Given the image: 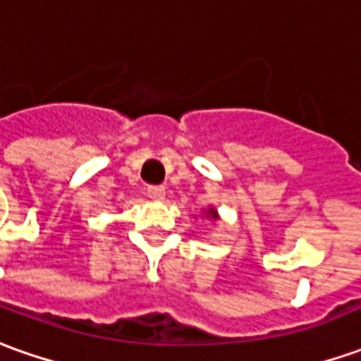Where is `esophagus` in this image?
Masks as SVG:
<instances>
[{"label":"esophagus","instance_id":"34e87169","mask_svg":"<svg viewBox=\"0 0 361 361\" xmlns=\"http://www.w3.org/2000/svg\"><path fill=\"white\" fill-rule=\"evenodd\" d=\"M146 193H148L149 200L160 201L164 200V195H166V188H164V185H148Z\"/></svg>","mask_w":361,"mask_h":361}]
</instances>
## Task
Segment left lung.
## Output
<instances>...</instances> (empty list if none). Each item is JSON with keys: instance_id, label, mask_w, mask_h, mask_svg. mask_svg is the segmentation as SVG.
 <instances>
[{"instance_id": "left-lung-1", "label": "left lung", "mask_w": 361, "mask_h": 361, "mask_svg": "<svg viewBox=\"0 0 361 361\" xmlns=\"http://www.w3.org/2000/svg\"><path fill=\"white\" fill-rule=\"evenodd\" d=\"M207 213H209V215H212V217H215V212H213V209H209V212H207Z\"/></svg>"}]
</instances>
